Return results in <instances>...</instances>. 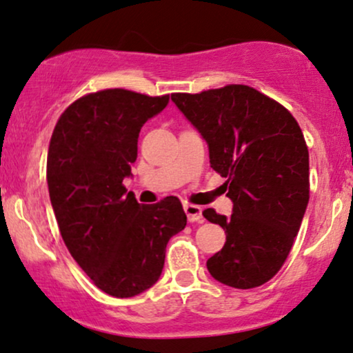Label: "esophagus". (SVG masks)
I'll return each mask as SVG.
<instances>
[{"label": "esophagus", "instance_id": "esophagus-1", "mask_svg": "<svg viewBox=\"0 0 353 353\" xmlns=\"http://www.w3.org/2000/svg\"><path fill=\"white\" fill-rule=\"evenodd\" d=\"M184 212L188 215L189 222H202V207L192 205V203H184Z\"/></svg>", "mask_w": 353, "mask_h": 353}]
</instances>
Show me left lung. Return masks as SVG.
I'll return each instance as SVG.
<instances>
[{"label":"left lung","mask_w":353,"mask_h":353,"mask_svg":"<svg viewBox=\"0 0 353 353\" xmlns=\"http://www.w3.org/2000/svg\"><path fill=\"white\" fill-rule=\"evenodd\" d=\"M171 100L209 146L210 168L225 177L230 217H203L225 230L223 248L207 260L212 278L236 290L270 281L291 252L309 202V151L298 121L248 85Z\"/></svg>","instance_id":"1"}]
</instances>
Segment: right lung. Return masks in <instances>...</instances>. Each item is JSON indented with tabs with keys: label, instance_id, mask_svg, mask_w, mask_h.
Masks as SVG:
<instances>
[{
	"label": "right lung",
	"instance_id": "right-lung-1",
	"mask_svg": "<svg viewBox=\"0 0 353 353\" xmlns=\"http://www.w3.org/2000/svg\"><path fill=\"white\" fill-rule=\"evenodd\" d=\"M169 95L110 88L75 100L59 118L48 152V185L59 230L79 266L113 298L150 290L164 268L165 246L188 217L177 197L141 205L125 177L138 136Z\"/></svg>",
	"mask_w": 353,
	"mask_h": 353
}]
</instances>
